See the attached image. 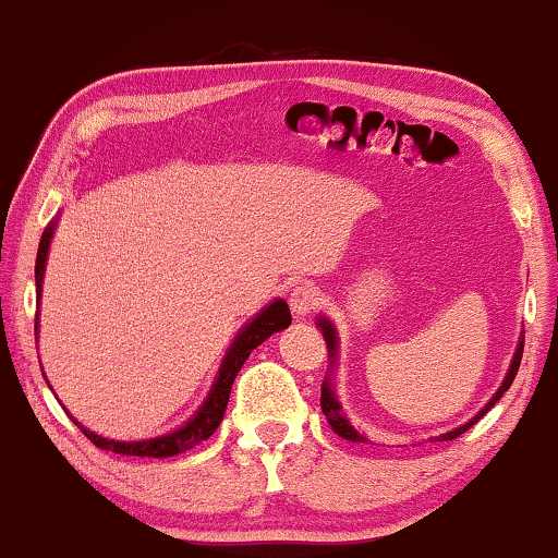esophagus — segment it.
Instances as JSON below:
<instances>
[{"instance_id":"1","label":"esophagus","mask_w":558,"mask_h":558,"mask_svg":"<svg viewBox=\"0 0 558 558\" xmlns=\"http://www.w3.org/2000/svg\"><path fill=\"white\" fill-rule=\"evenodd\" d=\"M319 302H322L319 289L312 287V284L296 287L294 291H291V296H289L291 312H294L296 319H304V316L312 314L314 308H319Z\"/></svg>"}]
</instances>
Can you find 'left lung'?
Returning a JSON list of instances; mask_svg holds the SVG:
<instances>
[{
	"label": "left lung",
	"mask_w": 558,
	"mask_h": 558,
	"mask_svg": "<svg viewBox=\"0 0 558 558\" xmlns=\"http://www.w3.org/2000/svg\"><path fill=\"white\" fill-rule=\"evenodd\" d=\"M316 327L322 329V333H324V341H327V349H329V356H331V362H337V351H339V337H337V329H333V324L327 319V316H319V319H316ZM521 354H524V339L519 341V347H517V354H513V359H511V366H509V372H507V376H504V381H501V387H499V391L494 393L492 397V401H488V404L478 411V414L471 418V422H466V424H461V426H457V428H451V432H447V434H441V436H436V441H451V439H457V436H461L464 432H469L471 426H474L478 418H482L488 409H492L496 401H499L501 397H504V391H507L509 387H511V381H513V376H517V372H519V364H521ZM322 411H324V416H327V422H329V426L333 428V432H337L341 439H349V441H368L366 436H362L356 432L354 426L349 424V418L344 416V411H341V404L337 401V393H333V389H331V384H329V379L322 384Z\"/></svg>",
	"instance_id": "8db88e82"
}]
</instances>
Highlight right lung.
<instances>
[{
	"label": "right lung",
	"instance_id": "obj_1",
	"mask_svg": "<svg viewBox=\"0 0 558 558\" xmlns=\"http://www.w3.org/2000/svg\"><path fill=\"white\" fill-rule=\"evenodd\" d=\"M54 227L57 221L45 229V234L39 239V252H37V264H34V284H37V304L41 299V281H45V269H47V254H49V244L51 236H54ZM291 324V314L284 299H274L269 306H264L259 314L254 316L250 324H244L242 331L236 333L234 341L227 351L225 362L219 366L217 379H214L211 389L204 399V404L199 411L186 422L184 426H179L177 432L157 436V439H144V441H114V439H105V436L89 432L87 426H82L76 418L70 414L72 422L82 428V434L94 444V447L105 449V451H114L122 453V457H149V459H165V457H177V453L194 449L196 444L207 441L209 436L217 432V426L225 418V411L229 404V391L231 384H234L239 368L244 366L246 359H250L252 351L264 344L271 333H277L281 329H287ZM34 331L39 333V312H37V322H34Z\"/></svg>",
	"mask_w": 558,
	"mask_h": 558
}]
</instances>
